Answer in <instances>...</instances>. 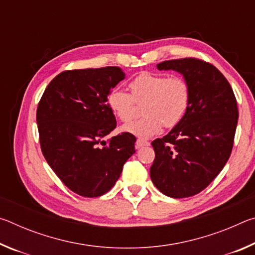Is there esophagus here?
<instances>
[{"label": "esophagus", "mask_w": 255, "mask_h": 255, "mask_svg": "<svg viewBox=\"0 0 255 255\" xmlns=\"http://www.w3.org/2000/svg\"><path fill=\"white\" fill-rule=\"evenodd\" d=\"M148 145H149V141H147V140L140 139V138H138V139L136 140V147L137 148L144 147V146H148Z\"/></svg>", "instance_id": "34e87169"}]
</instances>
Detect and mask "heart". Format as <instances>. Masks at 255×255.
<instances>
[{
  "mask_svg": "<svg viewBox=\"0 0 255 255\" xmlns=\"http://www.w3.org/2000/svg\"><path fill=\"white\" fill-rule=\"evenodd\" d=\"M130 93L114 88L107 102L114 115L129 123L137 114V105H143V118L123 127L124 131L139 138H148L162 127L173 128L184 117L190 102V88L182 76H169L144 72L130 81Z\"/></svg>",
  "mask_w": 255,
  "mask_h": 255,
  "instance_id": "1",
  "label": "heart"
}]
</instances>
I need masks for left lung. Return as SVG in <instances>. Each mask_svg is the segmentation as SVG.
I'll list each match as a JSON object with an SVG mask.
<instances>
[{
    "label": "left lung",
    "mask_w": 255,
    "mask_h": 255,
    "mask_svg": "<svg viewBox=\"0 0 255 255\" xmlns=\"http://www.w3.org/2000/svg\"><path fill=\"white\" fill-rule=\"evenodd\" d=\"M157 68L183 75L190 102L182 120L152 141L150 179L164 195L191 197L208 187L231 156L239 119L236 98L226 77L205 60H165Z\"/></svg>",
    "instance_id": "8db88e82"
}]
</instances>
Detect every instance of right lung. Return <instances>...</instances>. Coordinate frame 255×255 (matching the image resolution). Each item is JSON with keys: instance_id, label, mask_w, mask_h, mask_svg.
<instances>
[{"instance_id": "obj_1", "label": "right lung", "mask_w": 255, "mask_h": 255, "mask_svg": "<svg viewBox=\"0 0 255 255\" xmlns=\"http://www.w3.org/2000/svg\"><path fill=\"white\" fill-rule=\"evenodd\" d=\"M124 79L117 66L62 72L38 105L41 152L62 182L82 197L109 191L135 153L131 133L105 139L117 126L107 97Z\"/></svg>"}]
</instances>
